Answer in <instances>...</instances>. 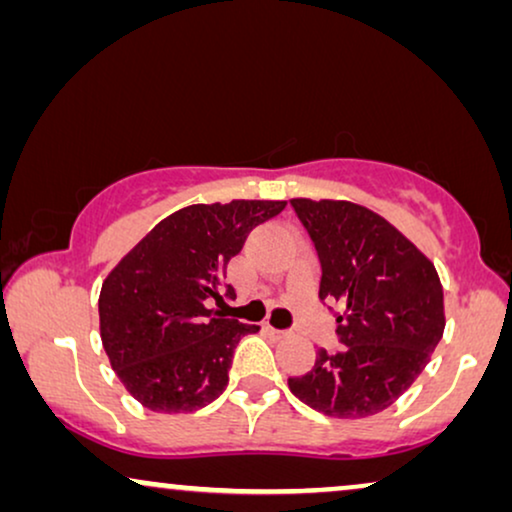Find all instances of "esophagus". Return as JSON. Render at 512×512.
I'll return each instance as SVG.
<instances>
[{"instance_id":"esophagus-1","label":"esophagus","mask_w":512,"mask_h":512,"mask_svg":"<svg viewBox=\"0 0 512 512\" xmlns=\"http://www.w3.org/2000/svg\"><path fill=\"white\" fill-rule=\"evenodd\" d=\"M263 331L268 333V335H272V338H284V335H286L284 331H277V328H272L270 324H265V326H263Z\"/></svg>"}]
</instances>
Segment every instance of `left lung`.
<instances>
[{
    "label": "left lung",
    "mask_w": 512,
    "mask_h": 512,
    "mask_svg": "<svg viewBox=\"0 0 512 512\" xmlns=\"http://www.w3.org/2000/svg\"><path fill=\"white\" fill-rule=\"evenodd\" d=\"M321 263L319 298L335 300L345 349H319L310 373L289 377L312 410L361 419L387 410L443 338V286L433 263L380 214L347 200L293 198Z\"/></svg>",
    "instance_id": "1"
}]
</instances>
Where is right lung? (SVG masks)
<instances>
[{
  "label": "right lung",
  "instance_id": "1",
  "mask_svg": "<svg viewBox=\"0 0 512 512\" xmlns=\"http://www.w3.org/2000/svg\"><path fill=\"white\" fill-rule=\"evenodd\" d=\"M284 200L191 205L158 223L109 272L100 291V335L118 380L163 415L205 408L228 384L233 352L258 326L207 310L219 303L228 261ZM226 296H235L226 284Z\"/></svg>",
  "mask_w": 512,
  "mask_h": 512
}]
</instances>
